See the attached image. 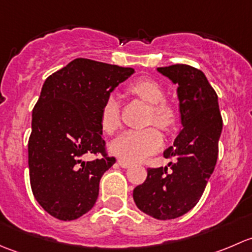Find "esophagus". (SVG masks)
Listing matches in <instances>:
<instances>
[{"mask_svg": "<svg viewBox=\"0 0 252 252\" xmlns=\"http://www.w3.org/2000/svg\"><path fill=\"white\" fill-rule=\"evenodd\" d=\"M118 164L122 167V168H129V167H130V163H129V162L124 161V159H121V158L118 159Z\"/></svg>", "mask_w": 252, "mask_h": 252, "instance_id": "obj_1", "label": "esophagus"}]
</instances>
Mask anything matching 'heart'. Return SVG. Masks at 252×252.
<instances>
[{
	"label": "heart",
	"mask_w": 252,
	"mask_h": 252,
	"mask_svg": "<svg viewBox=\"0 0 252 252\" xmlns=\"http://www.w3.org/2000/svg\"><path fill=\"white\" fill-rule=\"evenodd\" d=\"M128 91L150 105L147 122L163 130H171L177 122V112L166 102V93L159 83L152 79H139L128 86ZM101 128L105 133L113 134L121 126V108L117 96L110 95L103 102L100 113ZM162 135L157 129L126 130L111 142L110 150L114 156L126 162H139L161 147Z\"/></svg>",
	"instance_id": "obj_1"
}]
</instances>
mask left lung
I'll return each instance as SVG.
<instances>
[{
  "label": "left lung",
  "instance_id": "obj_1",
  "mask_svg": "<svg viewBox=\"0 0 252 252\" xmlns=\"http://www.w3.org/2000/svg\"><path fill=\"white\" fill-rule=\"evenodd\" d=\"M177 84L182 130L164 158L168 167L147 169V178L134 189L136 206L156 220H173L199 202L218 157L222 133L218 96L201 70L188 64L157 68Z\"/></svg>",
  "mask_w": 252,
  "mask_h": 252
}]
</instances>
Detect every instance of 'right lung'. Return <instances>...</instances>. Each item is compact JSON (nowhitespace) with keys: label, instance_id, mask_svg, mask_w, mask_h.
Listing matches in <instances>:
<instances>
[{"label":"right lung","instance_id":"add662e5","mask_svg":"<svg viewBox=\"0 0 252 252\" xmlns=\"http://www.w3.org/2000/svg\"><path fill=\"white\" fill-rule=\"evenodd\" d=\"M134 72L77 58L45 80L32 110L29 174L36 201L57 220H77L95 205L101 177L116 162L106 154L101 108ZM86 153L103 157L85 162Z\"/></svg>","mask_w":252,"mask_h":252}]
</instances>
